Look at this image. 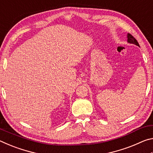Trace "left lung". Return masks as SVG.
<instances>
[{
    "label": "left lung",
    "instance_id": "8db88e82",
    "mask_svg": "<svg viewBox=\"0 0 153 153\" xmlns=\"http://www.w3.org/2000/svg\"><path fill=\"white\" fill-rule=\"evenodd\" d=\"M127 38H128V43L133 44V45H135L136 46H140L138 42V41H137L135 39V38H134L131 34H129V33H128V35H127Z\"/></svg>",
    "mask_w": 153,
    "mask_h": 153
}]
</instances>
